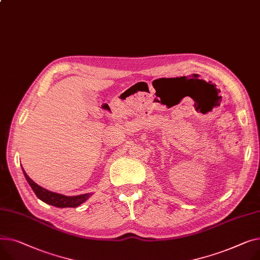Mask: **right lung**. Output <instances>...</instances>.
<instances>
[{
  "label": "right lung",
  "mask_w": 260,
  "mask_h": 260,
  "mask_svg": "<svg viewBox=\"0 0 260 260\" xmlns=\"http://www.w3.org/2000/svg\"><path fill=\"white\" fill-rule=\"evenodd\" d=\"M22 169H23V167H22ZM23 172H24V176H25L27 182L29 183L30 187L34 191V193L37 194V197L41 201H43L44 203H46L48 205L58 207V208H75V207H78L79 205L84 203L92 196V193H84V194H79V196H74V197H67V196H63L60 193L52 192V191H50V190H47L44 187L38 185L36 182H33L28 177V175L26 174L24 169H23Z\"/></svg>",
  "instance_id": "right-lung-1"
}]
</instances>
